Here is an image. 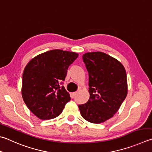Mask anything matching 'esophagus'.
<instances>
[{
  "instance_id": "esophagus-1",
  "label": "esophagus",
  "mask_w": 152,
  "mask_h": 152,
  "mask_svg": "<svg viewBox=\"0 0 152 152\" xmlns=\"http://www.w3.org/2000/svg\"><path fill=\"white\" fill-rule=\"evenodd\" d=\"M76 94H77V93L75 92V93H71L70 94V95L71 96V98H74V97H75V96L76 95Z\"/></svg>"
}]
</instances>
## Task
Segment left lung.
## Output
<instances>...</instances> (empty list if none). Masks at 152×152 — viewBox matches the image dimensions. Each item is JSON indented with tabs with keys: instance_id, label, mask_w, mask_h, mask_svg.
Segmentation results:
<instances>
[{
	"instance_id": "left-lung-1",
	"label": "left lung",
	"mask_w": 152,
	"mask_h": 152,
	"mask_svg": "<svg viewBox=\"0 0 152 152\" xmlns=\"http://www.w3.org/2000/svg\"><path fill=\"white\" fill-rule=\"evenodd\" d=\"M83 59L89 77L90 97L79 108L86 121L100 124L112 118L126 97V72L118 60L101 51L86 53Z\"/></svg>"
}]
</instances>
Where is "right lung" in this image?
I'll return each instance as SVG.
<instances>
[{
    "label": "right lung",
    "instance_id": "add662e5",
    "mask_svg": "<svg viewBox=\"0 0 152 152\" xmlns=\"http://www.w3.org/2000/svg\"><path fill=\"white\" fill-rule=\"evenodd\" d=\"M79 54L53 50L36 56L28 63L22 77V96L34 115L41 120L58 116L70 101L61 82Z\"/></svg>",
    "mask_w": 152,
    "mask_h": 152
}]
</instances>
